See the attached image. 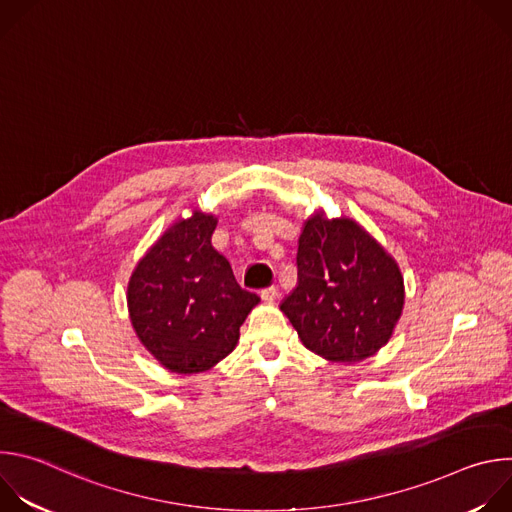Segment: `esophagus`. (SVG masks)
I'll return each mask as SVG.
<instances>
[{
	"instance_id": "esophagus-1",
	"label": "esophagus",
	"mask_w": 512,
	"mask_h": 512,
	"mask_svg": "<svg viewBox=\"0 0 512 512\" xmlns=\"http://www.w3.org/2000/svg\"><path fill=\"white\" fill-rule=\"evenodd\" d=\"M277 296H279V289L277 287H267V289L261 291V300L267 302V304H273L277 300Z\"/></svg>"
}]
</instances>
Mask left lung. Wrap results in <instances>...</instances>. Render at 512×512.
<instances>
[{
    "instance_id": "obj_1",
    "label": "left lung",
    "mask_w": 512,
    "mask_h": 512,
    "mask_svg": "<svg viewBox=\"0 0 512 512\" xmlns=\"http://www.w3.org/2000/svg\"><path fill=\"white\" fill-rule=\"evenodd\" d=\"M399 263L354 218L308 216L298 241V285L281 312L302 344L330 362L377 354L403 314Z\"/></svg>"
}]
</instances>
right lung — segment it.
I'll use <instances>...</instances> for the list:
<instances>
[{
  "label": "right lung",
  "mask_w": 512,
  "mask_h": 512,
  "mask_svg": "<svg viewBox=\"0 0 512 512\" xmlns=\"http://www.w3.org/2000/svg\"><path fill=\"white\" fill-rule=\"evenodd\" d=\"M218 218L194 208L137 261L127 283L131 326L164 369L194 375L212 369L239 342L259 304L229 261L210 245Z\"/></svg>",
  "instance_id": "1"
}]
</instances>
